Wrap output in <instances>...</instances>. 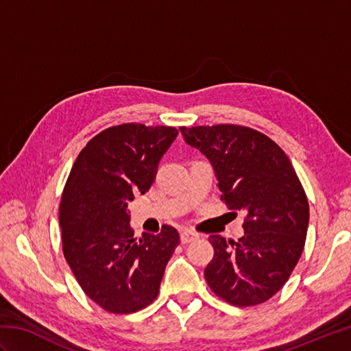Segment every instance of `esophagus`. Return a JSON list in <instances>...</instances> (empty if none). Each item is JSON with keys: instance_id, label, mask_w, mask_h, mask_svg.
<instances>
[{"instance_id": "esophagus-1", "label": "esophagus", "mask_w": 351, "mask_h": 351, "mask_svg": "<svg viewBox=\"0 0 351 351\" xmlns=\"http://www.w3.org/2000/svg\"><path fill=\"white\" fill-rule=\"evenodd\" d=\"M199 235L197 234H195V232H191V230H182L181 232V243L182 244H189V243H191V241H195L196 238H197Z\"/></svg>"}]
</instances>
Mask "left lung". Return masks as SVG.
Instances as JSON below:
<instances>
[{"label":"left lung","mask_w":351,"mask_h":351,"mask_svg":"<svg viewBox=\"0 0 351 351\" xmlns=\"http://www.w3.org/2000/svg\"><path fill=\"white\" fill-rule=\"evenodd\" d=\"M180 131L211 162L221 200L245 213L244 235L237 243L210 237L208 285L235 306L264 303L285 285L306 240L309 205L293 164L271 138L245 126Z\"/></svg>","instance_id":"8db88e82"}]
</instances>
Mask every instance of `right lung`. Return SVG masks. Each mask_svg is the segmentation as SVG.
I'll use <instances>...</instances> for the list:
<instances>
[{
    "label": "right lung",
    "mask_w": 351,
    "mask_h": 351,
    "mask_svg": "<svg viewBox=\"0 0 351 351\" xmlns=\"http://www.w3.org/2000/svg\"><path fill=\"white\" fill-rule=\"evenodd\" d=\"M176 136L171 126H111L88 141L66 181L58 211L64 258L84 293L113 314H131L156 299L180 244L171 226L137 240L128 210L151 189Z\"/></svg>",
    "instance_id": "add662e5"
}]
</instances>
